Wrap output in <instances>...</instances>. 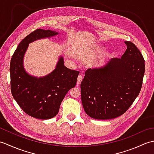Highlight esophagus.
<instances>
[{
    "label": "esophagus",
    "mask_w": 154,
    "mask_h": 154,
    "mask_svg": "<svg viewBox=\"0 0 154 154\" xmlns=\"http://www.w3.org/2000/svg\"><path fill=\"white\" fill-rule=\"evenodd\" d=\"M82 80H83V76H82V75H79L77 77V84L78 85H79L81 84Z\"/></svg>",
    "instance_id": "esophagus-1"
}]
</instances>
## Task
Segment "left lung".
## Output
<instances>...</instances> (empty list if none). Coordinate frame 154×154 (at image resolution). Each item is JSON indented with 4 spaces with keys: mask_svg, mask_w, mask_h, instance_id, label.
<instances>
[{
    "mask_svg": "<svg viewBox=\"0 0 154 154\" xmlns=\"http://www.w3.org/2000/svg\"><path fill=\"white\" fill-rule=\"evenodd\" d=\"M120 59L89 68L81 83V101L87 115L108 120L122 115L139 94L145 72L141 52L131 42Z\"/></svg>",
    "mask_w": 154,
    "mask_h": 154,
    "instance_id": "obj_1",
    "label": "left lung"
}]
</instances>
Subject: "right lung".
<instances>
[{
    "instance_id": "add662e5",
    "label": "right lung",
    "mask_w": 154,
    "mask_h": 154,
    "mask_svg": "<svg viewBox=\"0 0 154 154\" xmlns=\"http://www.w3.org/2000/svg\"><path fill=\"white\" fill-rule=\"evenodd\" d=\"M58 34L55 31L37 29L23 39L11 58L10 73L12 96L24 112L35 119H50L57 115L65 96L76 85L79 73L65 66L62 55L59 57L55 69L44 77H35L26 71L24 57L29 44Z\"/></svg>"
}]
</instances>
